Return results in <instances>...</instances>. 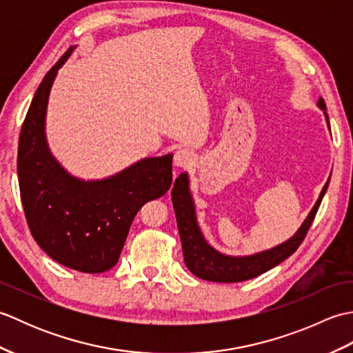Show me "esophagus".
<instances>
[{
	"label": "esophagus",
	"mask_w": 353,
	"mask_h": 353,
	"mask_svg": "<svg viewBox=\"0 0 353 353\" xmlns=\"http://www.w3.org/2000/svg\"><path fill=\"white\" fill-rule=\"evenodd\" d=\"M194 162V153L188 148H179L174 153V165L179 168L190 167Z\"/></svg>",
	"instance_id": "1"
}]
</instances>
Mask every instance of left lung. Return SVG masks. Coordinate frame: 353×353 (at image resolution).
<instances>
[{
    "instance_id": "1",
    "label": "left lung",
    "mask_w": 353,
    "mask_h": 353,
    "mask_svg": "<svg viewBox=\"0 0 353 353\" xmlns=\"http://www.w3.org/2000/svg\"><path fill=\"white\" fill-rule=\"evenodd\" d=\"M317 106L323 110L329 127V118L326 114V104L323 99H319ZM329 130H331V127H329ZM329 181H331V177L327 179L316 205L312 206L311 212L302 223V226L297 229L296 234L290 239L281 243L279 245L272 247L268 250L245 254V256H232V254L221 253L214 249L206 241L203 234H201L197 221L196 205H194L190 190V176L186 171L181 172L174 181V188L171 190V199L172 208H174L176 212L179 235H181L186 267H188L194 276L200 277V279L230 283L252 279V277H256L268 272L270 268L279 265L282 261L291 256L297 250V247L302 244L306 234H308L314 221V216H316L321 200L325 197Z\"/></svg>"
}]
</instances>
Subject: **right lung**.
<instances>
[{"instance_id": "add662e5", "label": "right lung", "mask_w": 353, "mask_h": 353, "mask_svg": "<svg viewBox=\"0 0 353 353\" xmlns=\"http://www.w3.org/2000/svg\"><path fill=\"white\" fill-rule=\"evenodd\" d=\"M76 45L45 74L30 104L18 144V179L36 243L59 264L83 273L114 267L141 206L162 197L172 181V154L144 157L114 176L83 181L51 154L45 117L51 86Z\"/></svg>"}]
</instances>
